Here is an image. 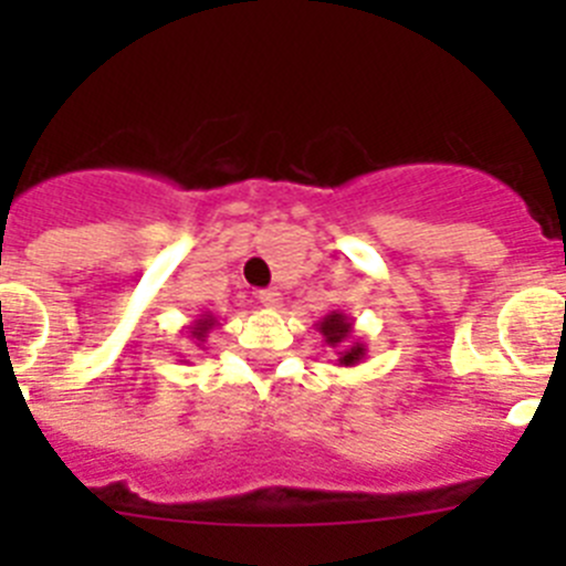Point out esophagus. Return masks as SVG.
<instances>
[{"label":"esophagus","mask_w":566,"mask_h":566,"mask_svg":"<svg viewBox=\"0 0 566 566\" xmlns=\"http://www.w3.org/2000/svg\"><path fill=\"white\" fill-rule=\"evenodd\" d=\"M256 298H260V304L268 306V310H276V306L282 304V293H279L276 287L260 290V293H256Z\"/></svg>","instance_id":"34e87169"}]
</instances>
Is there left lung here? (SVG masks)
<instances>
[{
    "mask_svg": "<svg viewBox=\"0 0 566 566\" xmlns=\"http://www.w3.org/2000/svg\"><path fill=\"white\" fill-rule=\"evenodd\" d=\"M317 331L323 334L325 345L336 353V364L339 367H356V364H361L367 358V345L356 336L353 317L345 310L328 312L317 323Z\"/></svg>",
    "mask_w": 566,
    "mask_h": 566,
    "instance_id": "1",
    "label": "left lung"
}]
</instances>
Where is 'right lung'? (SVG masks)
Listing matches in <instances>:
<instances>
[{
    "mask_svg": "<svg viewBox=\"0 0 566 566\" xmlns=\"http://www.w3.org/2000/svg\"><path fill=\"white\" fill-rule=\"evenodd\" d=\"M216 325H219V317H216L213 312H202V315L193 319L191 325H186V336L193 342V345L202 347L205 342H208V334L216 328Z\"/></svg>",
    "mask_w": 566,
    "mask_h": 566,
    "instance_id": "obj_1",
    "label": "right lung"
}]
</instances>
